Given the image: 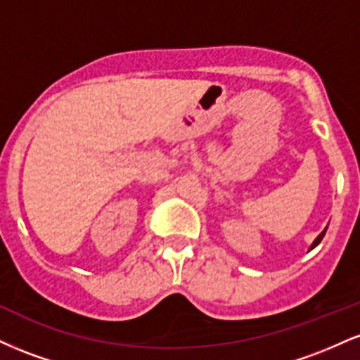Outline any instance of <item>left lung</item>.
<instances>
[{
	"instance_id": "left-lung-1",
	"label": "left lung",
	"mask_w": 360,
	"mask_h": 360,
	"mask_svg": "<svg viewBox=\"0 0 360 360\" xmlns=\"http://www.w3.org/2000/svg\"><path fill=\"white\" fill-rule=\"evenodd\" d=\"M326 229H328V225H326L325 226V230H323V232H321L320 235H318V237L315 238V240H313V243H311V245H309V250H313V249H315V247L318 245V243H320L321 242V238H323L325 237V232H326Z\"/></svg>"
}]
</instances>
